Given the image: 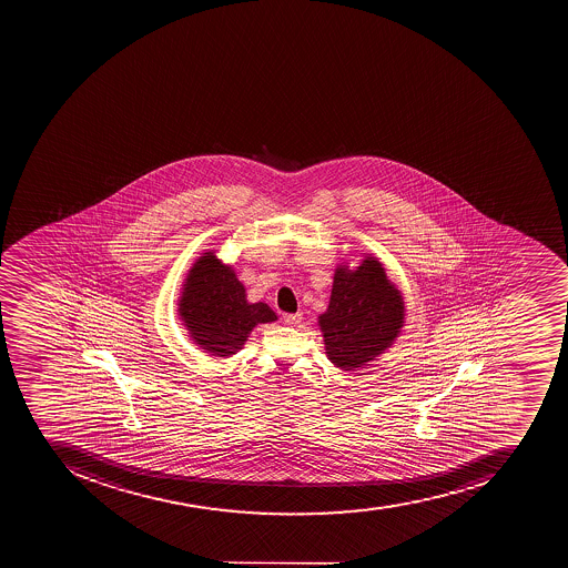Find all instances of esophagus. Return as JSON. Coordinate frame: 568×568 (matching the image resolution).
<instances>
[{"label": "esophagus", "instance_id": "1", "mask_svg": "<svg viewBox=\"0 0 568 568\" xmlns=\"http://www.w3.org/2000/svg\"><path fill=\"white\" fill-rule=\"evenodd\" d=\"M282 320H284V323H287V325H298L300 322H302V314H284L282 316Z\"/></svg>", "mask_w": 568, "mask_h": 568}]
</instances>
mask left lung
I'll return each instance as SVG.
<instances>
[{
  "label": "left lung",
  "mask_w": 568,
  "mask_h": 568,
  "mask_svg": "<svg viewBox=\"0 0 568 568\" xmlns=\"http://www.w3.org/2000/svg\"><path fill=\"white\" fill-rule=\"evenodd\" d=\"M405 302L384 264L364 255L358 266L335 268L331 302L317 316L325 353L335 367L353 371L381 357L402 334Z\"/></svg>",
  "instance_id": "left-lung-1"
}]
</instances>
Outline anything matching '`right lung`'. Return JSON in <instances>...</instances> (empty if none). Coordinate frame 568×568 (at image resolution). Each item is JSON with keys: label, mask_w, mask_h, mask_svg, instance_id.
Listing matches in <instances>:
<instances>
[{"label": "right lung", "mask_w": 568, "mask_h": 568, "mask_svg": "<svg viewBox=\"0 0 568 568\" xmlns=\"http://www.w3.org/2000/svg\"><path fill=\"white\" fill-rule=\"evenodd\" d=\"M178 305L193 343L213 357H231L255 326L277 322L270 305L246 300L233 266L222 263L215 251L204 252L187 270Z\"/></svg>", "instance_id": "add662e5"}]
</instances>
